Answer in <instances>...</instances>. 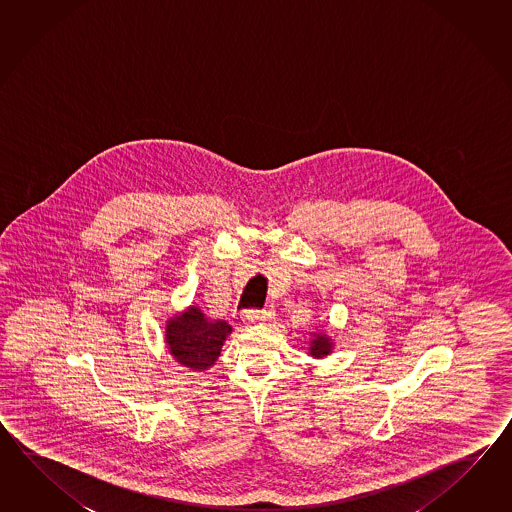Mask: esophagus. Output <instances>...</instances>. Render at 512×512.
<instances>
[{
    "label": "esophagus",
    "instance_id": "1",
    "mask_svg": "<svg viewBox=\"0 0 512 512\" xmlns=\"http://www.w3.org/2000/svg\"><path fill=\"white\" fill-rule=\"evenodd\" d=\"M274 316V311L271 307H265V309H247L243 313V320L249 322V324H258V322H265Z\"/></svg>",
    "mask_w": 512,
    "mask_h": 512
}]
</instances>
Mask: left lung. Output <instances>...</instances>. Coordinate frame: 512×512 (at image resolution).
<instances>
[{
    "mask_svg": "<svg viewBox=\"0 0 512 512\" xmlns=\"http://www.w3.org/2000/svg\"><path fill=\"white\" fill-rule=\"evenodd\" d=\"M329 351H331V340L324 337V335H315L313 342H311L309 353L313 357H326V355H329Z\"/></svg>",
    "mask_w": 512,
    "mask_h": 512,
    "instance_id": "obj_1",
    "label": "left lung"
}]
</instances>
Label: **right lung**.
I'll return each instance as SVG.
<instances>
[{
	"instance_id": "right-lung-1",
	"label": "right lung",
	"mask_w": 512,
	"mask_h": 512,
	"mask_svg": "<svg viewBox=\"0 0 512 512\" xmlns=\"http://www.w3.org/2000/svg\"><path fill=\"white\" fill-rule=\"evenodd\" d=\"M230 331L232 327L227 322L208 320L197 307H192L168 322L166 342L177 362L192 370H207L218 359Z\"/></svg>"
}]
</instances>
